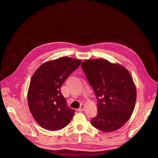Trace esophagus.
Wrapping results in <instances>:
<instances>
[{"instance_id": "obj_1", "label": "esophagus", "mask_w": 158, "mask_h": 158, "mask_svg": "<svg viewBox=\"0 0 158 158\" xmlns=\"http://www.w3.org/2000/svg\"><path fill=\"white\" fill-rule=\"evenodd\" d=\"M85 110V106L83 104H81L79 108L78 109L79 111H83Z\"/></svg>"}]
</instances>
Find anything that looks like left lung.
<instances>
[{
	"instance_id": "1",
	"label": "left lung",
	"mask_w": 158,
	"mask_h": 158,
	"mask_svg": "<svg viewBox=\"0 0 158 158\" xmlns=\"http://www.w3.org/2000/svg\"><path fill=\"white\" fill-rule=\"evenodd\" d=\"M81 68L97 99V114L92 125L104 132L122 127L133 112L136 90L123 66L102 59L85 61Z\"/></svg>"
}]
</instances>
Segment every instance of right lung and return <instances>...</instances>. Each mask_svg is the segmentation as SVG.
Here are the masks:
<instances>
[{
    "mask_svg": "<svg viewBox=\"0 0 158 158\" xmlns=\"http://www.w3.org/2000/svg\"><path fill=\"white\" fill-rule=\"evenodd\" d=\"M81 63L62 57L44 63L33 74L28 91V105L33 118L41 127L58 131L72 120L75 110L67 106L61 87Z\"/></svg>",
    "mask_w": 158,
    "mask_h": 158,
    "instance_id": "add662e5",
    "label": "right lung"
}]
</instances>
